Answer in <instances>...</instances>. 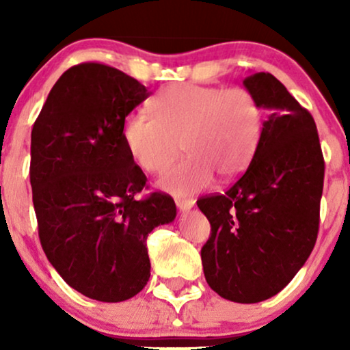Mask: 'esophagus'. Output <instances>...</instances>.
<instances>
[{
    "instance_id": "obj_1",
    "label": "esophagus",
    "mask_w": 350,
    "mask_h": 350,
    "mask_svg": "<svg viewBox=\"0 0 350 350\" xmlns=\"http://www.w3.org/2000/svg\"><path fill=\"white\" fill-rule=\"evenodd\" d=\"M175 204L181 212H188L194 207V200L193 199H181V198H175Z\"/></svg>"
}]
</instances>
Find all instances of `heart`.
Masks as SVG:
<instances>
[{"mask_svg": "<svg viewBox=\"0 0 350 350\" xmlns=\"http://www.w3.org/2000/svg\"><path fill=\"white\" fill-rule=\"evenodd\" d=\"M150 116L129 114L122 137L133 162L162 172L181 146L185 159L162 174L159 185L176 196L207 188L215 174L232 178L247 169L260 146L265 111L248 89L175 84L148 105Z\"/></svg>", "mask_w": 350, "mask_h": 350, "instance_id": "heart-1", "label": "heart"}]
</instances>
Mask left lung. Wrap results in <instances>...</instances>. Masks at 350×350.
I'll return each instance as SVG.
<instances>
[{"instance_id":"obj_1","label":"left lung","mask_w":350,"mask_h":350,"mask_svg":"<svg viewBox=\"0 0 350 350\" xmlns=\"http://www.w3.org/2000/svg\"><path fill=\"white\" fill-rule=\"evenodd\" d=\"M269 114L260 146L224 194L198 200L212 226L200 250L210 288L234 303L284 290L317 241L325 161L314 118L271 73L243 79Z\"/></svg>"}]
</instances>
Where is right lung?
<instances>
[{"mask_svg":"<svg viewBox=\"0 0 350 350\" xmlns=\"http://www.w3.org/2000/svg\"><path fill=\"white\" fill-rule=\"evenodd\" d=\"M150 97L113 66L85 62L60 76L31 131L30 183L38 234L66 284L103 303L145 288L146 239L175 219L174 199H138L146 175L129 154L126 116Z\"/></svg>","mask_w":350,"mask_h":350,"instance_id":"right-lung-1","label":"right lung"}]
</instances>
